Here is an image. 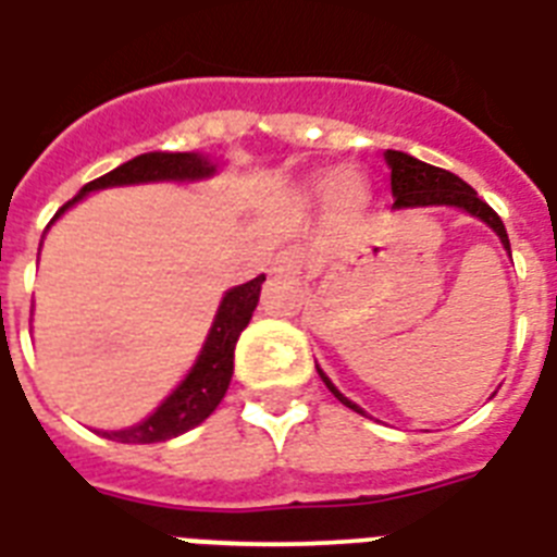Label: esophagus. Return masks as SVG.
I'll use <instances>...</instances> for the list:
<instances>
[{
	"mask_svg": "<svg viewBox=\"0 0 557 557\" xmlns=\"http://www.w3.org/2000/svg\"><path fill=\"white\" fill-rule=\"evenodd\" d=\"M271 271H274V274H286V277L300 274V271H302V255L297 251V248H283V251L274 257Z\"/></svg>",
	"mask_w": 557,
	"mask_h": 557,
	"instance_id": "34e87169",
	"label": "esophagus"
}]
</instances>
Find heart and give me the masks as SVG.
Listing matches in <instances>:
<instances>
[{"label":"heart","instance_id":"b5f03b06","mask_svg":"<svg viewBox=\"0 0 557 557\" xmlns=\"http://www.w3.org/2000/svg\"><path fill=\"white\" fill-rule=\"evenodd\" d=\"M306 197H309V200L332 202V206H346V208H351L357 202V194L349 191V188L341 183V176H323V180H318V183H311Z\"/></svg>","mask_w":557,"mask_h":557}]
</instances>
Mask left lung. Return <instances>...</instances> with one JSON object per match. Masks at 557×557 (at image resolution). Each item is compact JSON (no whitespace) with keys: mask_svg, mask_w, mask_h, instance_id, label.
<instances>
[{"mask_svg":"<svg viewBox=\"0 0 557 557\" xmlns=\"http://www.w3.org/2000/svg\"><path fill=\"white\" fill-rule=\"evenodd\" d=\"M388 162V169H392V197H395V208H418V206H455V208H463L467 214L478 216L483 223L490 225L492 232L498 234L504 248L509 251V237H506V228L500 223V216L492 211L486 202L478 197L472 185H467L460 176H455L451 171H443L435 169V165H429V162H420L414 157L404 151H386L383 153ZM318 374L323 377L325 388L332 392L343 406H349V409L360 411L363 409L357 404H351L349 397H343L337 392L325 372L318 366Z\"/></svg>","mask_w":557,"mask_h":557,"instance_id":"obj_1","label":"left lung"}]
</instances>
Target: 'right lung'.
<instances>
[{"instance_id": "obj_1", "label": "right lung", "mask_w": 557, "mask_h": 557, "mask_svg": "<svg viewBox=\"0 0 557 557\" xmlns=\"http://www.w3.org/2000/svg\"><path fill=\"white\" fill-rule=\"evenodd\" d=\"M216 171V165L202 153H171V151H151L139 153L134 160L122 162L120 169L108 171V174L90 180L83 185V191L76 194L74 200H67L59 208L57 216H62L71 206L83 200L85 194L99 191V188H114V185H139V183H185V180H206ZM51 220V223H53ZM265 274L248 280L243 286L225 292L216 318L211 323L202 351L191 372L185 374V381L171 392L153 414H148L143 423L120 432H102L108 441L120 443H160L171 437L183 435L188 429L200 426L202 420L220 406L225 397V388L232 383L234 374V346L239 341V332L246 329L251 314L260 300V286H263Z\"/></svg>"}]
</instances>
